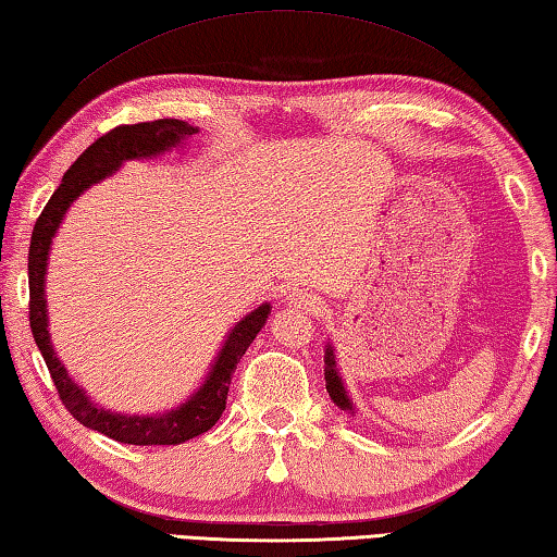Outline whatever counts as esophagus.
<instances>
[{
    "instance_id": "34e87169",
    "label": "esophagus",
    "mask_w": 557,
    "mask_h": 557,
    "mask_svg": "<svg viewBox=\"0 0 557 557\" xmlns=\"http://www.w3.org/2000/svg\"><path fill=\"white\" fill-rule=\"evenodd\" d=\"M292 305H295L297 309H305V311H311L313 307H317V299H313L309 292L305 289H297L295 295H292Z\"/></svg>"
}]
</instances>
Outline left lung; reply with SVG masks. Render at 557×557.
Masks as SVG:
<instances>
[{"label": "left lung", "mask_w": 557, "mask_h": 557, "mask_svg": "<svg viewBox=\"0 0 557 557\" xmlns=\"http://www.w3.org/2000/svg\"><path fill=\"white\" fill-rule=\"evenodd\" d=\"M323 375H326V389H329V397H331L333 401H336L341 409H348V411H352V404H350V399H348L346 389H343V382H341L338 372H336V360H333V350H331V346L326 348V372H323Z\"/></svg>", "instance_id": "1"}]
</instances>
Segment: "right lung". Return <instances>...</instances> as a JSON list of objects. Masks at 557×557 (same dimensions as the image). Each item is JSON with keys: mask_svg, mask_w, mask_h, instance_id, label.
<instances>
[{"mask_svg": "<svg viewBox=\"0 0 557 557\" xmlns=\"http://www.w3.org/2000/svg\"><path fill=\"white\" fill-rule=\"evenodd\" d=\"M197 134L195 126H187L180 119H158L144 121V124H121L107 131L79 156L67 173L63 175L60 187L48 199V205L36 219L32 248H28V321H32L34 341L44 356L50 377L58 389L60 401L65 409L73 413L83 426L95 429L104 436L114 438L128 446H177L199 433L209 431L221 419V411L226 409V394L231 375L244 358V352L258 336V331L265 326L270 305L258 307L252 313L238 323L228 333V341L221 348L219 358L211 368L207 382L201 384L197 394H191L187 404H182L175 411L160 413V417H124V413H111L95 407L87 399V394L67 377L65 368L55 358L53 346L48 336V317H46V265H48V248L53 240L55 231L63 221L67 207L73 199L79 197V191L95 185L102 177L131 158H148L158 156L163 150L177 146L180 140Z\"/></svg>", "mask_w": 557, "mask_h": 557, "instance_id": "right-lung-1", "label": "right lung"}]
</instances>
